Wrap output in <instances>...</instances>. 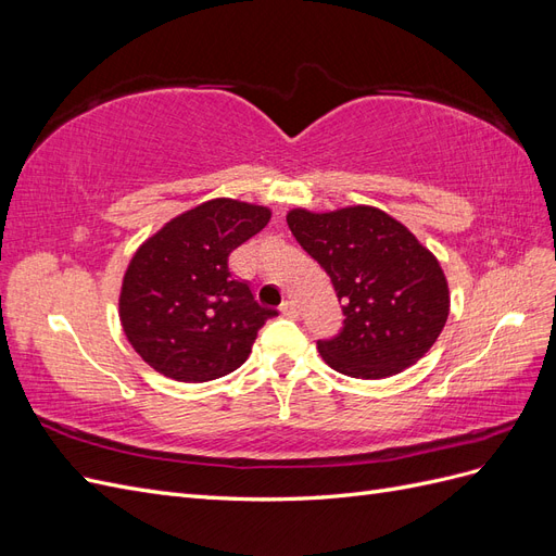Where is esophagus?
Masks as SVG:
<instances>
[{
	"label": "esophagus",
	"instance_id": "34e87169",
	"mask_svg": "<svg viewBox=\"0 0 556 556\" xmlns=\"http://www.w3.org/2000/svg\"><path fill=\"white\" fill-rule=\"evenodd\" d=\"M280 313L288 315V317H299V308H296V304H294L292 299L282 301V304H280Z\"/></svg>",
	"mask_w": 556,
	"mask_h": 556
}]
</instances>
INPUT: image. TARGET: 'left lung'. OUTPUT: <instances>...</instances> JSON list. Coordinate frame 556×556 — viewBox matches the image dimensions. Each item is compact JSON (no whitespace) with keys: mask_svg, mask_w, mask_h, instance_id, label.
Returning <instances> with one entry per match:
<instances>
[{"mask_svg":"<svg viewBox=\"0 0 556 556\" xmlns=\"http://www.w3.org/2000/svg\"><path fill=\"white\" fill-rule=\"evenodd\" d=\"M288 225L343 304V329L317 341L333 371L378 380L427 355L445 327L450 290L439 260L406 227L374 206L294 208Z\"/></svg>","mask_w":556,"mask_h":556,"instance_id":"1","label":"left lung"}]
</instances>
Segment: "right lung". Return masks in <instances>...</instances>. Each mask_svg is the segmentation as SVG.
I'll use <instances>...</instances> for the list:
<instances>
[{"instance_id": "right-lung-1", "label": "right lung", "mask_w": 556, "mask_h": 556, "mask_svg": "<svg viewBox=\"0 0 556 556\" xmlns=\"http://www.w3.org/2000/svg\"><path fill=\"white\" fill-rule=\"evenodd\" d=\"M271 211L211 199L166 223L127 266L121 323L157 374L180 382L223 378L248 359L257 331L278 311L260 306L229 255L262 231Z\"/></svg>"}]
</instances>
